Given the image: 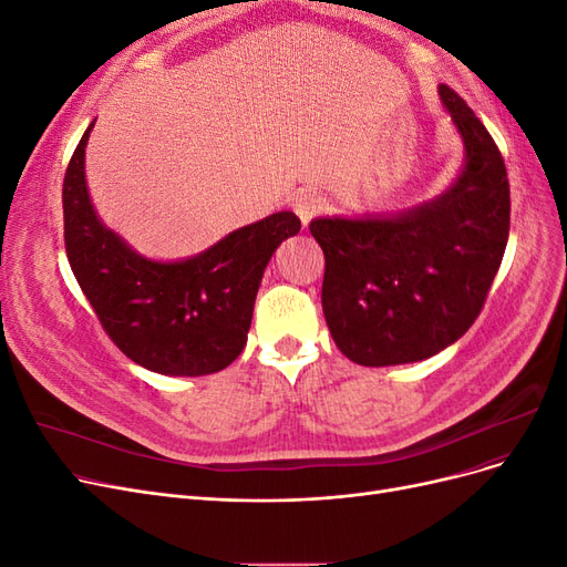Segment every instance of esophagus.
Returning <instances> with one entry per match:
<instances>
[{"label":"esophagus","instance_id":"esophagus-1","mask_svg":"<svg viewBox=\"0 0 567 567\" xmlns=\"http://www.w3.org/2000/svg\"><path fill=\"white\" fill-rule=\"evenodd\" d=\"M326 208V198L312 192H302L293 198V210L300 217L302 225H307L315 215H319Z\"/></svg>","mask_w":567,"mask_h":567}]
</instances>
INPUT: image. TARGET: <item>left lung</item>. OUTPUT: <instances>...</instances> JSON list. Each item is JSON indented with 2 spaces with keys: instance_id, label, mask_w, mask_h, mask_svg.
<instances>
[{
  "instance_id": "obj_1",
  "label": "left lung",
  "mask_w": 567,
  "mask_h": 567,
  "mask_svg": "<svg viewBox=\"0 0 567 567\" xmlns=\"http://www.w3.org/2000/svg\"><path fill=\"white\" fill-rule=\"evenodd\" d=\"M440 99L466 148L442 196L398 215L317 217L321 307L338 350L362 367L421 362L483 310L511 227L506 165L485 125L447 84Z\"/></svg>"
}]
</instances>
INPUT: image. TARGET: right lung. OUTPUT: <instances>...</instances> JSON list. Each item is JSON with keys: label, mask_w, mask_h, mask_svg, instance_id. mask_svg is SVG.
Returning <instances> with one entry per match:
<instances>
[{"label": "right lung", "mask_w": 567, "mask_h": 567, "mask_svg": "<svg viewBox=\"0 0 567 567\" xmlns=\"http://www.w3.org/2000/svg\"><path fill=\"white\" fill-rule=\"evenodd\" d=\"M92 127L63 177L65 255L82 293L120 352L140 367L163 375L227 369L246 348L265 267L300 231V219L274 213L186 260H146L94 213L84 182Z\"/></svg>", "instance_id": "1"}]
</instances>
